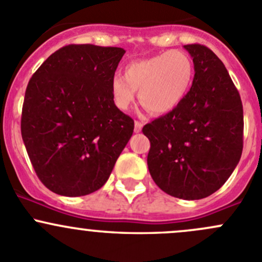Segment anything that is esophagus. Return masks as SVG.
<instances>
[{"mask_svg": "<svg viewBox=\"0 0 262 262\" xmlns=\"http://www.w3.org/2000/svg\"><path fill=\"white\" fill-rule=\"evenodd\" d=\"M142 128H143V123H141V121L138 120L134 121V132H136V133H139V132L142 130Z\"/></svg>", "mask_w": 262, "mask_h": 262, "instance_id": "esophagus-1", "label": "esophagus"}]
</instances>
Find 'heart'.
I'll list each match as a JSON object with an SVG mask.
<instances>
[{
	"label": "heart",
	"instance_id": "obj_1",
	"mask_svg": "<svg viewBox=\"0 0 262 262\" xmlns=\"http://www.w3.org/2000/svg\"><path fill=\"white\" fill-rule=\"evenodd\" d=\"M192 62L184 52L173 50L132 62L124 68V76L112 81V97L115 106L126 110L139 92L142 106L150 114L172 112L181 102L192 80Z\"/></svg>",
	"mask_w": 262,
	"mask_h": 262
}]
</instances>
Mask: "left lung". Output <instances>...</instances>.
I'll return each instance as SVG.
<instances>
[{
    "label": "left lung",
    "mask_w": 262,
    "mask_h": 262,
    "mask_svg": "<svg viewBox=\"0 0 262 262\" xmlns=\"http://www.w3.org/2000/svg\"><path fill=\"white\" fill-rule=\"evenodd\" d=\"M194 80L180 104L143 126L148 170L171 196L207 198L228 180L244 148V109L223 62L209 48L187 44Z\"/></svg>",
    "instance_id": "1"
}]
</instances>
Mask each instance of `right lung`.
Segmentation results:
<instances>
[{"instance_id":"1","label":"right lung","mask_w":262,"mask_h":262,"mask_svg":"<svg viewBox=\"0 0 262 262\" xmlns=\"http://www.w3.org/2000/svg\"><path fill=\"white\" fill-rule=\"evenodd\" d=\"M125 50L92 44L63 47L26 87L21 136L36 175L63 196L104 186L134 121L115 106L112 81Z\"/></svg>"}]
</instances>
